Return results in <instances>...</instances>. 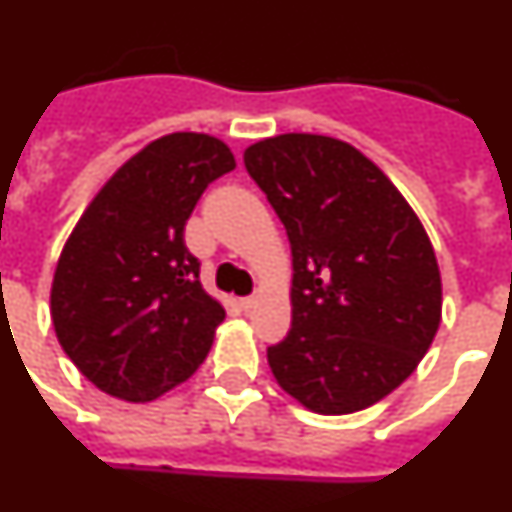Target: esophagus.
<instances>
[{
  "label": "esophagus",
  "instance_id": "obj_1",
  "mask_svg": "<svg viewBox=\"0 0 512 512\" xmlns=\"http://www.w3.org/2000/svg\"><path fill=\"white\" fill-rule=\"evenodd\" d=\"M255 302H257L255 296H244V299H239V307H242L244 312H249V309L255 307Z\"/></svg>",
  "mask_w": 512,
  "mask_h": 512
}]
</instances>
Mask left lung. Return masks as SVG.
I'll return each mask as SVG.
<instances>
[{
  "instance_id": "obj_1",
  "label": "left lung",
  "mask_w": 512,
  "mask_h": 512,
  "mask_svg": "<svg viewBox=\"0 0 512 512\" xmlns=\"http://www.w3.org/2000/svg\"><path fill=\"white\" fill-rule=\"evenodd\" d=\"M244 166L294 257L291 330L268 349L273 377L315 414L382 401L440 328V268L422 221L375 163L336 137H268L244 150Z\"/></svg>"
}]
</instances>
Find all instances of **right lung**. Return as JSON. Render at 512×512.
Returning <instances> with one entry per match:
<instances>
[{
    "label": "right lung",
    "mask_w": 512,
    "mask_h": 512,
    "mask_svg": "<svg viewBox=\"0 0 512 512\" xmlns=\"http://www.w3.org/2000/svg\"><path fill=\"white\" fill-rule=\"evenodd\" d=\"M234 166L218 137L163 135L114 171L72 229L51 283V322L103 393L156 401L205 362L226 312L205 294L184 223Z\"/></svg>",
    "instance_id": "obj_1"
}]
</instances>
